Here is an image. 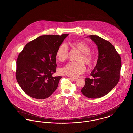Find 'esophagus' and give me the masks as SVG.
<instances>
[{
	"label": "esophagus",
	"mask_w": 133,
	"mask_h": 133,
	"mask_svg": "<svg viewBox=\"0 0 133 133\" xmlns=\"http://www.w3.org/2000/svg\"><path fill=\"white\" fill-rule=\"evenodd\" d=\"M70 79L72 81H77V79H78V78H74V77H71Z\"/></svg>",
	"instance_id": "1"
}]
</instances>
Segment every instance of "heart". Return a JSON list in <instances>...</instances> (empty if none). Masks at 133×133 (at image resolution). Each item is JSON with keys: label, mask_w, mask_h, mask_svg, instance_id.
I'll return each instance as SVG.
<instances>
[{"label": "heart", "mask_w": 133, "mask_h": 133, "mask_svg": "<svg viewBox=\"0 0 133 133\" xmlns=\"http://www.w3.org/2000/svg\"><path fill=\"white\" fill-rule=\"evenodd\" d=\"M72 45L81 52V54L77 58L78 61L67 63L60 69L59 72L64 75L76 76L83 73L85 70L84 63L88 66L91 65L94 63V56L90 51V47L83 41H74L72 43ZM68 53L69 50L67 45L62 43L58 47L56 55L59 61L63 62L67 59Z\"/></svg>", "instance_id": "b5f03b06"}]
</instances>
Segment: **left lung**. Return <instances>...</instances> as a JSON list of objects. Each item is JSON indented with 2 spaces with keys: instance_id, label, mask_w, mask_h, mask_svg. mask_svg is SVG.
Returning a JSON list of instances; mask_svg holds the SVG:
<instances>
[{
  "instance_id": "1",
  "label": "left lung",
  "mask_w": 133,
  "mask_h": 133,
  "mask_svg": "<svg viewBox=\"0 0 133 133\" xmlns=\"http://www.w3.org/2000/svg\"><path fill=\"white\" fill-rule=\"evenodd\" d=\"M89 37L97 46L98 58L90 74L92 78H85V84L81 91L88 98H97L109 93L117 84L120 78L121 59L108 41L96 35Z\"/></svg>"
}]
</instances>
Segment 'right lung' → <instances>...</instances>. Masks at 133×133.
I'll return each mask as SVG.
<instances>
[{
  "instance_id": "add662e5",
  "label": "right lung",
  "mask_w": 133,
  "mask_h": 133,
  "mask_svg": "<svg viewBox=\"0 0 133 133\" xmlns=\"http://www.w3.org/2000/svg\"><path fill=\"white\" fill-rule=\"evenodd\" d=\"M67 34L44 35L29 42L19 54L16 76L24 92L34 98L49 97L56 90L61 76L56 72V51Z\"/></svg>"
}]
</instances>
